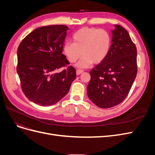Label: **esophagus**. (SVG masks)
Instances as JSON below:
<instances>
[{
  "label": "esophagus",
  "mask_w": 155,
  "mask_h": 155,
  "mask_svg": "<svg viewBox=\"0 0 155 155\" xmlns=\"http://www.w3.org/2000/svg\"><path fill=\"white\" fill-rule=\"evenodd\" d=\"M83 72V70L78 69V70H76V74H77V75H79V74H82Z\"/></svg>",
  "instance_id": "1"
}]
</instances>
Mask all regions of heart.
Wrapping results in <instances>:
<instances>
[{
  "label": "heart",
  "mask_w": 155,
  "mask_h": 155,
  "mask_svg": "<svg viewBox=\"0 0 155 155\" xmlns=\"http://www.w3.org/2000/svg\"><path fill=\"white\" fill-rule=\"evenodd\" d=\"M73 42H66L63 52L70 63H75L83 55L77 64L80 68L87 67L92 63L99 64L106 59L111 48L112 36L105 29L85 27L72 36Z\"/></svg>",
  "instance_id": "obj_1"
}]
</instances>
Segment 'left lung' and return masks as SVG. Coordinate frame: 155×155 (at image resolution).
<instances>
[{"instance_id": "1", "label": "left lung", "mask_w": 155, "mask_h": 155, "mask_svg": "<svg viewBox=\"0 0 155 155\" xmlns=\"http://www.w3.org/2000/svg\"><path fill=\"white\" fill-rule=\"evenodd\" d=\"M111 48L106 59L90 72L87 95L94 104L108 109L121 104L137 74V50L129 33L115 25Z\"/></svg>"}]
</instances>
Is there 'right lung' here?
Masks as SVG:
<instances>
[{
	"instance_id": "add662e5",
	"label": "right lung",
	"mask_w": 155,
	"mask_h": 155,
	"mask_svg": "<svg viewBox=\"0 0 155 155\" xmlns=\"http://www.w3.org/2000/svg\"><path fill=\"white\" fill-rule=\"evenodd\" d=\"M68 28L40 27L23 39L17 50V72L21 87L30 101L41 106L55 104L66 96L76 71L63 52ZM66 68L60 73L61 68Z\"/></svg>"
}]
</instances>
